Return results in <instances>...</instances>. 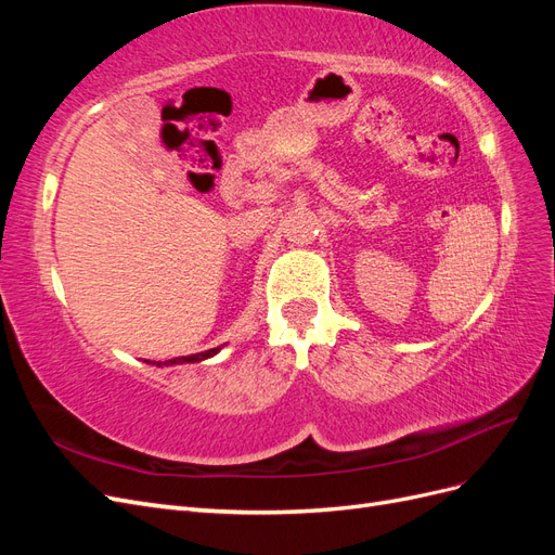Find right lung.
<instances>
[{
	"label": "right lung",
	"instance_id": "right-lung-1",
	"mask_svg": "<svg viewBox=\"0 0 555 555\" xmlns=\"http://www.w3.org/2000/svg\"><path fill=\"white\" fill-rule=\"evenodd\" d=\"M222 347H215V349H208V351H198V354H192V357H178V359H169V361H145V363H153V365H178V363H198V361H206L210 357H215L217 351H220Z\"/></svg>",
	"mask_w": 555,
	"mask_h": 555
}]
</instances>
